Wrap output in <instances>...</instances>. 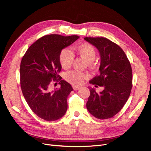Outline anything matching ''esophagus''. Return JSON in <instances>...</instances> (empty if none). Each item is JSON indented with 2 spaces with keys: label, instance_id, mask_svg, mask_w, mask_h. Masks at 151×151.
<instances>
[{
  "label": "esophagus",
  "instance_id": "1",
  "mask_svg": "<svg viewBox=\"0 0 151 151\" xmlns=\"http://www.w3.org/2000/svg\"><path fill=\"white\" fill-rule=\"evenodd\" d=\"M72 87H73V89H74V91H77V90H79L81 89V87H79V86H72Z\"/></svg>",
  "mask_w": 151,
  "mask_h": 151
}]
</instances>
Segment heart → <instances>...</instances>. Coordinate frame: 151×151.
I'll use <instances>...</instances> for the list:
<instances>
[{
  "mask_svg": "<svg viewBox=\"0 0 151 151\" xmlns=\"http://www.w3.org/2000/svg\"><path fill=\"white\" fill-rule=\"evenodd\" d=\"M74 50L81 58L84 59L87 63H91L95 60L97 52L92 44L89 43H82L75 45ZM74 56L69 49L62 50L59 55L60 63L64 69H68L73 63ZM87 74L79 71L72 70L67 72L65 75L66 80L74 85H80L84 81Z\"/></svg>",
  "mask_w": 151,
  "mask_h": 151,
  "instance_id": "heart-1",
  "label": "heart"
}]
</instances>
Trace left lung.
<instances>
[{
    "mask_svg": "<svg viewBox=\"0 0 151 151\" xmlns=\"http://www.w3.org/2000/svg\"><path fill=\"white\" fill-rule=\"evenodd\" d=\"M98 49L101 55L100 74L89 81L96 87H103L97 93L90 89L86 104L87 110L99 119L111 118L125 105L131 93L132 71L125 52L118 45L104 37H85Z\"/></svg>",
    "mask_w": 151,
    "mask_h": 151,
    "instance_id": "1",
    "label": "left lung"
}]
</instances>
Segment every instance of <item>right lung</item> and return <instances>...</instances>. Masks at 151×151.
Returning <instances> with one entry per match:
<instances>
[{
  "label": "right lung",
  "instance_id": "1",
  "mask_svg": "<svg viewBox=\"0 0 151 151\" xmlns=\"http://www.w3.org/2000/svg\"><path fill=\"white\" fill-rule=\"evenodd\" d=\"M79 38L58 34L43 36L29 47L22 59L20 81L23 96L31 110L44 120L56 121L67 111V99L73 89L58 75L62 69L59 55ZM59 78L61 87L52 90L51 81Z\"/></svg>",
  "mask_w": 151,
  "mask_h": 151
}]
</instances>
